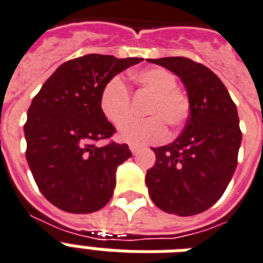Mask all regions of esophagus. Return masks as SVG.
Segmentation results:
<instances>
[{
    "label": "esophagus",
    "instance_id": "34e87169",
    "mask_svg": "<svg viewBox=\"0 0 263 263\" xmlns=\"http://www.w3.org/2000/svg\"><path fill=\"white\" fill-rule=\"evenodd\" d=\"M129 150H131V151H132V154H134V155H135V154H138L139 151H140V147L135 146V144H131V146H129Z\"/></svg>",
    "mask_w": 263,
    "mask_h": 263
}]
</instances>
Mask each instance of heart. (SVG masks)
Returning <instances> with one entry per match:
<instances>
[{
    "instance_id": "heart-1",
    "label": "heart",
    "mask_w": 263,
    "mask_h": 263,
    "mask_svg": "<svg viewBox=\"0 0 263 263\" xmlns=\"http://www.w3.org/2000/svg\"><path fill=\"white\" fill-rule=\"evenodd\" d=\"M131 80L153 98L148 102L147 119H128L119 131V136L131 144H153L167 138V128L178 129L191 115V100L177 87V78L161 67H148L132 72ZM100 108L106 120L120 125L131 110V93L119 77H113L102 87Z\"/></svg>"
}]
</instances>
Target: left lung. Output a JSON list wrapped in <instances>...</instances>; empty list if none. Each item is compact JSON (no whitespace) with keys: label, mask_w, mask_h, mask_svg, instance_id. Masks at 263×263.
Masks as SVG:
<instances>
[{"label":"left lung","mask_w":263,"mask_h":263,"mask_svg":"<svg viewBox=\"0 0 263 263\" xmlns=\"http://www.w3.org/2000/svg\"><path fill=\"white\" fill-rule=\"evenodd\" d=\"M181 78L191 100L182 134L153 148L155 165L146 183L154 204L178 216L197 215L223 196L231 181L242 142L236 105L219 77L189 58L147 59Z\"/></svg>","instance_id":"left-lung-1"}]
</instances>
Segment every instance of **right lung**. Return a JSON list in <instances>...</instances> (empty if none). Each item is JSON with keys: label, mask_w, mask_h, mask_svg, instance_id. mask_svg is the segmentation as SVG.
I'll return each mask as SVG.
<instances>
[{"label": "right lung", "mask_w": 263, "mask_h": 263, "mask_svg": "<svg viewBox=\"0 0 263 263\" xmlns=\"http://www.w3.org/2000/svg\"><path fill=\"white\" fill-rule=\"evenodd\" d=\"M142 58L89 54L66 62L44 82L28 109L25 157L43 196L70 213L106 205L117 166L131 158L127 144L112 142L116 128L100 108L102 87ZM100 140H109L97 146Z\"/></svg>", "instance_id": "obj_1"}]
</instances>
